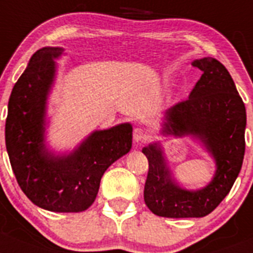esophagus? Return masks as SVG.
<instances>
[{
	"instance_id": "1",
	"label": "esophagus",
	"mask_w": 253,
	"mask_h": 253,
	"mask_svg": "<svg viewBox=\"0 0 253 253\" xmlns=\"http://www.w3.org/2000/svg\"><path fill=\"white\" fill-rule=\"evenodd\" d=\"M149 138V134L143 128H135L133 131V139L135 143H143Z\"/></svg>"
}]
</instances>
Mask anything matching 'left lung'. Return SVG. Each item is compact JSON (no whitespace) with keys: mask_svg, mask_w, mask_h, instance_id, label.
<instances>
[{"mask_svg":"<svg viewBox=\"0 0 253 253\" xmlns=\"http://www.w3.org/2000/svg\"><path fill=\"white\" fill-rule=\"evenodd\" d=\"M193 66L202 76L184 101L164 114V135H191L201 140L216 162V172L205 188H182L172 177L159 143L143 148L149 162L144 201L154 214L191 218L210 214L229 193L245 155L246 108L232 78L218 60L203 57Z\"/></svg>","mask_w":253,"mask_h":253,"instance_id":"left-lung-1","label":"left lung"}]
</instances>
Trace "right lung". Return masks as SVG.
<instances>
[{
  "label": "right lung",
  "instance_id": "obj_1",
  "mask_svg": "<svg viewBox=\"0 0 253 253\" xmlns=\"http://www.w3.org/2000/svg\"><path fill=\"white\" fill-rule=\"evenodd\" d=\"M62 47H42L30 59L8 100L4 138L20 188L34 205L52 212H83L94 203L104 172L131 149L129 123L95 130L70 154L45 145L46 103Z\"/></svg>",
  "mask_w": 253,
  "mask_h": 253
}]
</instances>
